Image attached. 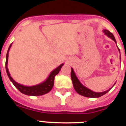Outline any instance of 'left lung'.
<instances>
[{"label":"left lung","mask_w":126,"mask_h":126,"mask_svg":"<svg viewBox=\"0 0 126 126\" xmlns=\"http://www.w3.org/2000/svg\"><path fill=\"white\" fill-rule=\"evenodd\" d=\"M103 32L105 33V35L109 37L110 38H111L112 40H114V42L116 44V39L114 36L113 34L110 32L109 31L107 30V29H104L103 31ZM118 47V46H117ZM118 51H120V49L118 47ZM120 59H121V57H120ZM71 80H72V82H73V87L75 88V91L78 93L79 94L81 95L84 96V97H91V98H97L99 97H101L103 95L106 94L108 92H109L110 90L111 89L114 84L113 85V86L112 88H109V90H106V91H104L103 92H95L94 91H92L89 88H86V86H84L82 83L80 82L78 78H77V75L75 74V71L73 70V68H71Z\"/></svg>","instance_id":"left-lung-1"}]
</instances>
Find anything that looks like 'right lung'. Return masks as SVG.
<instances>
[{
	"label": "right lung",
	"instance_id": "obj_1",
	"mask_svg": "<svg viewBox=\"0 0 126 126\" xmlns=\"http://www.w3.org/2000/svg\"><path fill=\"white\" fill-rule=\"evenodd\" d=\"M12 43L11 44L10 47H9L8 51L6 53V71L7 75L8 77L10 79V81L13 83L15 87L17 89V90L22 94L27 95L30 96H38V95H42L46 94H47L48 92L51 91L52 89L54 84V78H55V75H57L59 72L61 70V67H63L64 63H62L59 65V67L53 69V71H51V73L49 74L48 77H47L46 80L40 83V84H36L34 86H27L22 85V84H19L17 82L14 80L10 76V73H9L8 69V53L10 49L11 46H12Z\"/></svg>",
	"mask_w": 126,
	"mask_h": 126
}]
</instances>
